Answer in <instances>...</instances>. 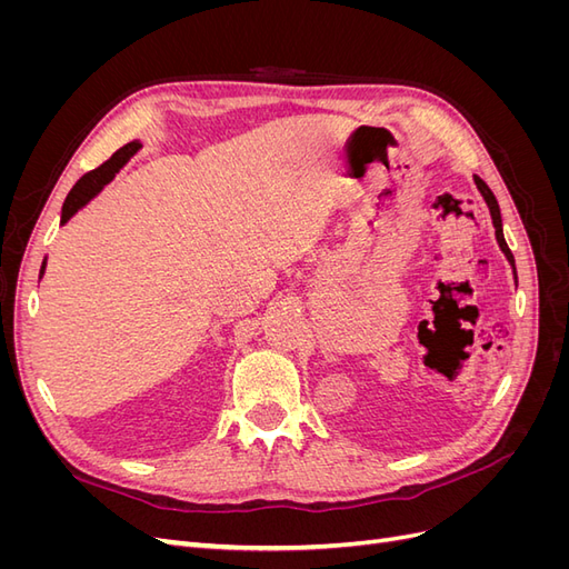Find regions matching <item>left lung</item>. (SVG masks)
Listing matches in <instances>:
<instances>
[{
  "instance_id": "obj_1",
  "label": "left lung",
  "mask_w": 569,
  "mask_h": 569,
  "mask_svg": "<svg viewBox=\"0 0 569 569\" xmlns=\"http://www.w3.org/2000/svg\"><path fill=\"white\" fill-rule=\"evenodd\" d=\"M475 184H477V189L481 192V197H485V201H487V206H489V213H491L493 228H496V242H498V247H501V251L506 253L508 263L512 266L515 280H518V270H515V258H512V253H510V249H508V244H506V237H503V220H501V209H498V201H496L493 192H491V189L487 187V182H485V180L475 176Z\"/></svg>"
}]
</instances>
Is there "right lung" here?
I'll list each match as a JSON object with an SVG mask.
<instances>
[{"mask_svg":"<svg viewBox=\"0 0 569 569\" xmlns=\"http://www.w3.org/2000/svg\"><path fill=\"white\" fill-rule=\"evenodd\" d=\"M142 149V144L140 142H130V144H126V147H120L113 157L107 161V163H101L99 168H94V170H90V173H84L78 182H76V187L71 189V192H68V197H66V201H63V209H61V226H66L68 220H71L84 203H88L90 199H94L101 189H104V184H109L111 180H113V176L118 173L120 168H123L128 161H130V157H134L137 151ZM44 266H47V261L42 263V270H40V278H42V272H44Z\"/></svg>","mask_w":569,"mask_h":569,"instance_id":"1","label":"right lung"}]
</instances>
